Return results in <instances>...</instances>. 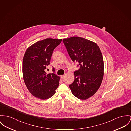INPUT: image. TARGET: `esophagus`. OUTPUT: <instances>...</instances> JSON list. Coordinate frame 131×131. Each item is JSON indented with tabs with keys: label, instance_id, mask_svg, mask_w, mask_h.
<instances>
[{
	"label": "esophagus",
	"instance_id": "34e87169",
	"mask_svg": "<svg viewBox=\"0 0 131 131\" xmlns=\"http://www.w3.org/2000/svg\"><path fill=\"white\" fill-rule=\"evenodd\" d=\"M64 78H65V76L64 75H61V79L62 80H64Z\"/></svg>",
	"mask_w": 131,
	"mask_h": 131
}]
</instances>
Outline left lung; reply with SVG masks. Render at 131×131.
<instances>
[{"mask_svg": "<svg viewBox=\"0 0 131 131\" xmlns=\"http://www.w3.org/2000/svg\"><path fill=\"white\" fill-rule=\"evenodd\" d=\"M63 42L72 60L78 62L80 66L69 85L72 93L86 100L97 92L103 78L104 65L100 48L96 43L78 36L63 39Z\"/></svg>", "mask_w": 131, "mask_h": 131, "instance_id": "left-lung-1", "label": "left lung"}]
</instances>
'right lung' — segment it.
<instances>
[{
  "instance_id": "right-lung-1",
  "label": "right lung",
  "mask_w": 131,
  "mask_h": 131,
  "mask_svg": "<svg viewBox=\"0 0 131 131\" xmlns=\"http://www.w3.org/2000/svg\"><path fill=\"white\" fill-rule=\"evenodd\" d=\"M62 39L46 38L30 46L22 61L23 78L28 90L35 97L45 100L52 97L59 85L60 77L54 73L47 74L53 51ZM53 71H55L54 68Z\"/></svg>"
}]
</instances>
